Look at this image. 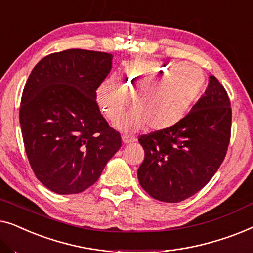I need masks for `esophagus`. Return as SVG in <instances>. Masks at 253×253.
Returning a JSON list of instances; mask_svg holds the SVG:
<instances>
[{
    "label": "esophagus",
    "mask_w": 253,
    "mask_h": 253,
    "mask_svg": "<svg viewBox=\"0 0 253 253\" xmlns=\"http://www.w3.org/2000/svg\"><path fill=\"white\" fill-rule=\"evenodd\" d=\"M136 140V138L133 136H131V134H123L122 136V141L124 144H130V143H133V141Z\"/></svg>",
    "instance_id": "1"
}]
</instances>
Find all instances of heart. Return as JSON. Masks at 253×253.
<instances>
[{
    "mask_svg": "<svg viewBox=\"0 0 253 253\" xmlns=\"http://www.w3.org/2000/svg\"><path fill=\"white\" fill-rule=\"evenodd\" d=\"M117 79H106L96 88V101L105 115L120 120L131 98L133 112L116 124L122 131L147 126L151 131L170 129L186 116L206 86V77L196 65L169 62L134 61L124 64Z\"/></svg>",
    "mask_w": 253,
    "mask_h": 253,
    "instance_id": "b5f03b06",
    "label": "heart"
}]
</instances>
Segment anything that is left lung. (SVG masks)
Returning a JSON list of instances; mask_svg holds the SVG:
<instances>
[{
	"label": "left lung",
	"instance_id": "1",
	"mask_svg": "<svg viewBox=\"0 0 253 253\" xmlns=\"http://www.w3.org/2000/svg\"><path fill=\"white\" fill-rule=\"evenodd\" d=\"M231 108L220 82L210 76L205 94L170 129L139 138L145 159L138 181L154 199L179 203L202 190L226 157Z\"/></svg>",
	"mask_w": 253,
	"mask_h": 253
}]
</instances>
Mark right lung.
<instances>
[{"instance_id": "obj_1", "label": "right lung", "mask_w": 253, "mask_h": 253, "mask_svg": "<svg viewBox=\"0 0 253 253\" xmlns=\"http://www.w3.org/2000/svg\"><path fill=\"white\" fill-rule=\"evenodd\" d=\"M112 61L108 53L68 49L43 57L27 78L19 110L24 146L38 179L58 195L94 184L122 145L95 95Z\"/></svg>"}]
</instances>
